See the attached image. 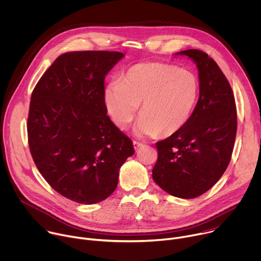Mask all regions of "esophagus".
<instances>
[{"label":"esophagus","mask_w":261,"mask_h":261,"mask_svg":"<svg viewBox=\"0 0 261 261\" xmlns=\"http://www.w3.org/2000/svg\"><path fill=\"white\" fill-rule=\"evenodd\" d=\"M133 144H134V148H135L136 150H138L140 147H142V146H143V143L138 142V141H134V142H133Z\"/></svg>","instance_id":"34e87169"}]
</instances>
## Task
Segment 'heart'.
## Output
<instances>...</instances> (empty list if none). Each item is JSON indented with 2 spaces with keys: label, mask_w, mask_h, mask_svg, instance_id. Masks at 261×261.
<instances>
[{
  "label": "heart",
  "mask_w": 261,
  "mask_h": 261,
  "mask_svg": "<svg viewBox=\"0 0 261 261\" xmlns=\"http://www.w3.org/2000/svg\"><path fill=\"white\" fill-rule=\"evenodd\" d=\"M198 94L196 76L185 69L163 63H141L126 70L119 83L105 90V103L114 123L121 129L134 121L141 135L171 136L191 116Z\"/></svg>",
  "instance_id": "1"
}]
</instances>
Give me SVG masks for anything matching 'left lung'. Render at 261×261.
Here are the masks:
<instances>
[{"mask_svg": "<svg viewBox=\"0 0 261 261\" xmlns=\"http://www.w3.org/2000/svg\"><path fill=\"white\" fill-rule=\"evenodd\" d=\"M176 55L196 64L199 97L186 124L155 144L159 158L152 178L171 195L194 198L218 182L230 162L237 108L230 84L213 59L197 49Z\"/></svg>", "mask_w": 261, "mask_h": 261, "instance_id": "1", "label": "left lung"}]
</instances>
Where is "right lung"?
<instances>
[{
	"instance_id": "add662e5",
	"label": "right lung",
	"mask_w": 261,
	"mask_h": 261,
	"mask_svg": "<svg viewBox=\"0 0 261 261\" xmlns=\"http://www.w3.org/2000/svg\"><path fill=\"white\" fill-rule=\"evenodd\" d=\"M124 57L117 51L60 56L35 86L28 117L30 151L46 182L84 204L117 187L119 170L135 153L132 140L107 115L105 77Z\"/></svg>"
}]
</instances>
